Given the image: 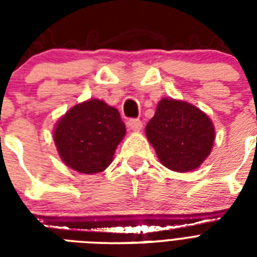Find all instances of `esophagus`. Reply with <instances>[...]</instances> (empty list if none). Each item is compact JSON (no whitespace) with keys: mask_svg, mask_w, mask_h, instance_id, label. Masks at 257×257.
Instances as JSON below:
<instances>
[{"mask_svg":"<svg viewBox=\"0 0 257 257\" xmlns=\"http://www.w3.org/2000/svg\"><path fill=\"white\" fill-rule=\"evenodd\" d=\"M126 125L131 131H135V132H139L143 128V122L139 118H131V120H128Z\"/></svg>","mask_w":257,"mask_h":257,"instance_id":"obj_1","label":"esophagus"}]
</instances>
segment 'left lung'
<instances>
[{"mask_svg":"<svg viewBox=\"0 0 257 257\" xmlns=\"http://www.w3.org/2000/svg\"><path fill=\"white\" fill-rule=\"evenodd\" d=\"M161 164L175 172L196 169L211 153L215 129L209 117L184 101L163 98L145 128Z\"/></svg>","mask_w":257,"mask_h":257,"instance_id":"obj_1","label":"left lung"}]
</instances>
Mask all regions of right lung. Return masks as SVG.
<instances>
[{"instance_id": "add662e5", "label": "right lung", "mask_w": 257, "mask_h": 257, "mask_svg": "<svg viewBox=\"0 0 257 257\" xmlns=\"http://www.w3.org/2000/svg\"><path fill=\"white\" fill-rule=\"evenodd\" d=\"M125 125L116 108L89 100L70 109L54 129V143L62 161L81 173H98L112 163Z\"/></svg>"}]
</instances>
